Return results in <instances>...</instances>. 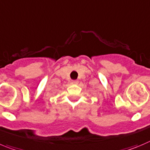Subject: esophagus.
<instances>
[{
	"label": "esophagus",
	"mask_w": 150,
	"mask_h": 150,
	"mask_svg": "<svg viewBox=\"0 0 150 150\" xmlns=\"http://www.w3.org/2000/svg\"><path fill=\"white\" fill-rule=\"evenodd\" d=\"M71 83H72V84H74V85H77L78 83H79V81L72 80V81H71Z\"/></svg>",
	"instance_id": "obj_1"
}]
</instances>
